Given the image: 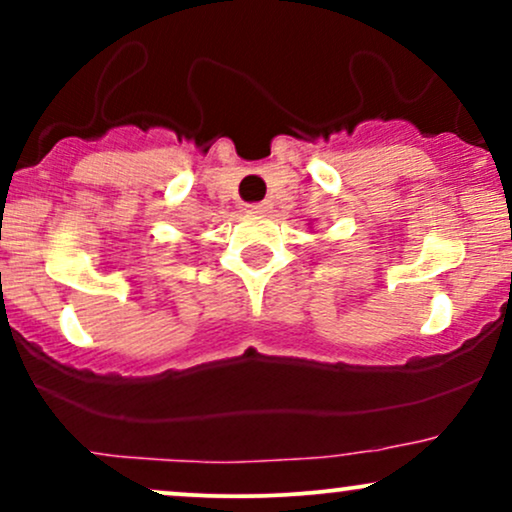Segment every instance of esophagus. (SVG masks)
<instances>
[{"label": "esophagus", "instance_id": "obj_1", "mask_svg": "<svg viewBox=\"0 0 512 512\" xmlns=\"http://www.w3.org/2000/svg\"><path fill=\"white\" fill-rule=\"evenodd\" d=\"M269 211H272V202L250 204V214H269Z\"/></svg>", "mask_w": 512, "mask_h": 512}]
</instances>
